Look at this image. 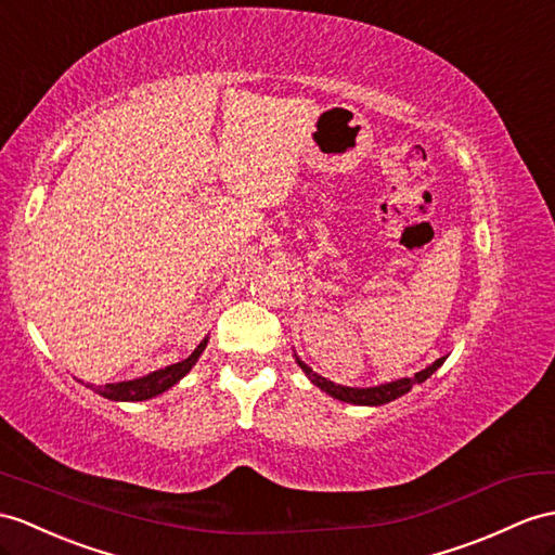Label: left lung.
Returning a JSON list of instances; mask_svg holds the SVG:
<instances>
[{
    "label": "left lung",
    "mask_w": 555,
    "mask_h": 555,
    "mask_svg": "<svg viewBox=\"0 0 555 555\" xmlns=\"http://www.w3.org/2000/svg\"><path fill=\"white\" fill-rule=\"evenodd\" d=\"M296 362H299V367L304 370V374L310 379V384H315L324 393L332 396L334 400H341V402H350V404H364V408H379V404H386L390 400H398L404 393H410L414 384H424L430 374H434L440 364L444 362V358H438L434 364H428L426 370L416 372L414 376H404V379H396V382H388V384H379V386H370V388H350V386H341V384H334L330 379H324L318 372H313L308 367V364L294 353Z\"/></svg>",
    "instance_id": "1"
}]
</instances>
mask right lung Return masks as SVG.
<instances>
[{"instance_id": "1", "label": "right lung", "mask_w": 555, "mask_h": 555, "mask_svg": "<svg viewBox=\"0 0 555 555\" xmlns=\"http://www.w3.org/2000/svg\"><path fill=\"white\" fill-rule=\"evenodd\" d=\"M207 341L209 336H205V339L199 341V346L193 350L191 356H188L185 360L176 362V364H169V367H162V370H155L151 374L145 376H139V379H131V382H117V384H105V386H99L93 388L96 390L99 396L107 398V400H115V402H141V400H151L159 393H165V390H169L171 386L179 384L183 376L191 372L195 367L197 358L205 353L207 348Z\"/></svg>"}]
</instances>
